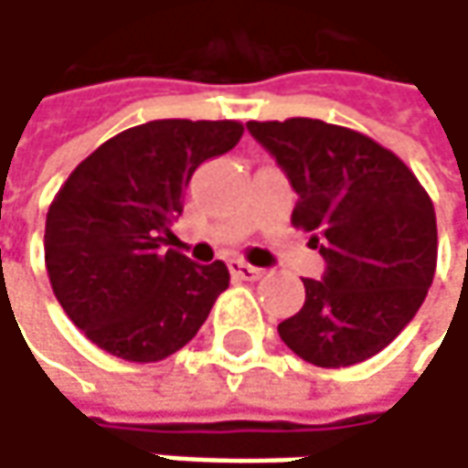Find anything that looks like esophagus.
Returning <instances> with one entry per match:
<instances>
[{"instance_id": "34e87169", "label": "esophagus", "mask_w": 468, "mask_h": 468, "mask_svg": "<svg viewBox=\"0 0 468 468\" xmlns=\"http://www.w3.org/2000/svg\"><path fill=\"white\" fill-rule=\"evenodd\" d=\"M230 273H233L235 279H243V282H257V279H262V268H254V265H249V262H243V260H230Z\"/></svg>"}]
</instances>
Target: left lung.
Masks as SVG:
<instances>
[{
  "label": "left lung",
  "mask_w": 468,
  "mask_h": 468,
  "mask_svg": "<svg viewBox=\"0 0 468 468\" xmlns=\"http://www.w3.org/2000/svg\"><path fill=\"white\" fill-rule=\"evenodd\" d=\"M290 178L292 225L312 233L323 279L279 325L306 363L344 368L382 352L422 306L436 271V214L415 173L377 141L320 119L249 122Z\"/></svg>",
  "instance_id": "left-lung-1"
}]
</instances>
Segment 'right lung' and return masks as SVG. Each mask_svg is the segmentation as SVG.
Listing matches in <instances>:
<instances>
[{
  "label": "right lung",
  "mask_w": 468,
  "mask_h": 468,
  "mask_svg": "<svg viewBox=\"0 0 468 468\" xmlns=\"http://www.w3.org/2000/svg\"><path fill=\"white\" fill-rule=\"evenodd\" d=\"M238 122L162 119L89 154L53 197L46 268L67 317L100 349L156 363L178 352L230 284L222 260L165 249L192 173L240 141Z\"/></svg>",
  "instance_id": "1"
}]
</instances>
